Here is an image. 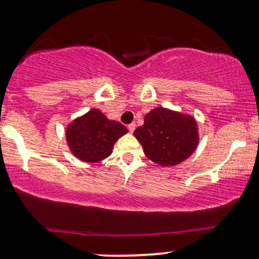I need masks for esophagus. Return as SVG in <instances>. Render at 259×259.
<instances>
[{
  "instance_id": "34e87169",
  "label": "esophagus",
  "mask_w": 259,
  "mask_h": 259,
  "mask_svg": "<svg viewBox=\"0 0 259 259\" xmlns=\"http://www.w3.org/2000/svg\"><path fill=\"white\" fill-rule=\"evenodd\" d=\"M128 131H130L131 133L134 132V131H135V124H134V122H132V124L128 125Z\"/></svg>"
}]
</instances>
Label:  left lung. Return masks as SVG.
<instances>
[{"instance_id":"left-lung-1","label":"left lung","mask_w":259,"mask_h":259,"mask_svg":"<svg viewBox=\"0 0 259 259\" xmlns=\"http://www.w3.org/2000/svg\"><path fill=\"white\" fill-rule=\"evenodd\" d=\"M146 156L161 166L185 161L199 145L196 118L165 107H155L145 116L143 125L134 131Z\"/></svg>"}]
</instances>
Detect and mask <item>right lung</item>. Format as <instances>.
Wrapping results in <instances>:
<instances>
[{"instance_id": "right-lung-1", "label": "right lung", "mask_w": 259, "mask_h": 259, "mask_svg": "<svg viewBox=\"0 0 259 259\" xmlns=\"http://www.w3.org/2000/svg\"><path fill=\"white\" fill-rule=\"evenodd\" d=\"M128 131L120 122L110 120L98 109L74 119L66 128V141L75 157L97 163L110 156L114 143Z\"/></svg>"}]
</instances>
